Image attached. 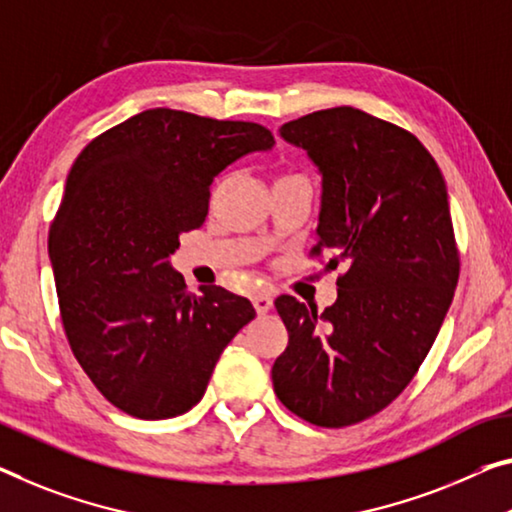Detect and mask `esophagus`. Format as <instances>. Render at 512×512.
Returning <instances> with one entry per match:
<instances>
[{
	"instance_id": "34e87169",
	"label": "esophagus",
	"mask_w": 512,
	"mask_h": 512,
	"mask_svg": "<svg viewBox=\"0 0 512 512\" xmlns=\"http://www.w3.org/2000/svg\"><path fill=\"white\" fill-rule=\"evenodd\" d=\"M251 302H254L258 316H265V313L272 309V295L265 293V290H261V293H254Z\"/></svg>"
}]
</instances>
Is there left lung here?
<instances>
[{
  "label": "left lung",
  "instance_id": "left-lung-1",
  "mask_svg": "<svg viewBox=\"0 0 512 512\" xmlns=\"http://www.w3.org/2000/svg\"><path fill=\"white\" fill-rule=\"evenodd\" d=\"M322 174L318 245L332 251L338 297L318 313L274 300L288 345L274 393L320 428H345L393 403L435 343L460 277V251L435 157L412 132L355 107L281 125Z\"/></svg>",
  "mask_w": 512,
  "mask_h": 512
}]
</instances>
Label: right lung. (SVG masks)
<instances>
[{"label":"right lung","mask_w":512,"mask_h":512,"mask_svg":"<svg viewBox=\"0 0 512 512\" xmlns=\"http://www.w3.org/2000/svg\"><path fill=\"white\" fill-rule=\"evenodd\" d=\"M272 144L261 123L157 107L77 155L47 249L70 350L121 412L155 421L192 410L254 320L247 297L222 286L192 293L169 256L206 222L219 171Z\"/></svg>","instance_id":"1"}]
</instances>
